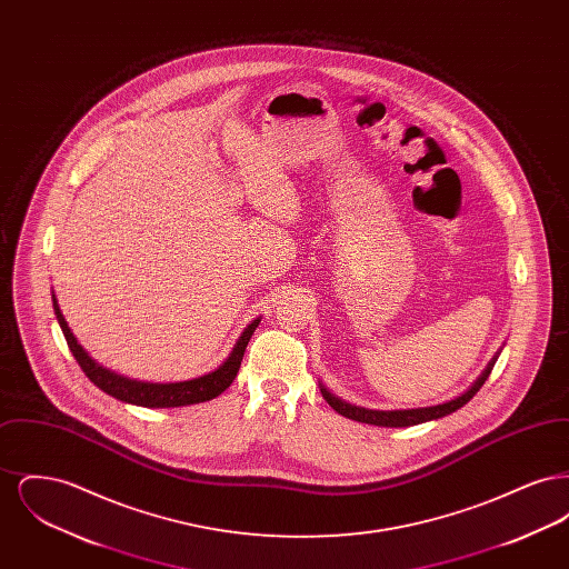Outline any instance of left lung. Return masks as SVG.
<instances>
[{
	"label": "left lung",
	"instance_id": "obj_1",
	"mask_svg": "<svg viewBox=\"0 0 569 569\" xmlns=\"http://www.w3.org/2000/svg\"><path fill=\"white\" fill-rule=\"evenodd\" d=\"M495 362H497V356L488 362L485 373L473 381V386H471L467 392H462L457 399H452V401H448V403H441V406L379 411V409H365V407L350 406V403L337 399L335 395H330L325 386H320V390H322V397H325L328 406L332 407L337 413H341V416H346V418H350V420H356V422L376 425V427H413V425H420V422H429V420L443 418V416L457 411L460 407L467 406V403L476 397V392L485 386V381H487L488 376H490Z\"/></svg>",
	"mask_w": 569,
	"mask_h": 569
}]
</instances>
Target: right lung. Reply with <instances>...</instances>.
<instances>
[{
  "label": "right lung",
  "instance_id": "obj_1",
  "mask_svg": "<svg viewBox=\"0 0 569 569\" xmlns=\"http://www.w3.org/2000/svg\"><path fill=\"white\" fill-rule=\"evenodd\" d=\"M53 309L57 316V322L63 330V337L68 341V348L77 362L81 365L82 373L91 379L100 390H104L110 397L132 403L140 407H181L193 406V403H204L219 397L230 383L237 378L241 360H243L244 348L256 330L260 320H253L251 325L244 328L241 339L237 341L234 350L228 356V360L216 369L213 373H207L202 378L190 379V381H177V383H149V381H136V379L121 378L112 373L109 369L100 367L96 360L89 358L84 352L72 330L68 328V322L57 305V298L53 295Z\"/></svg>",
  "mask_w": 569,
  "mask_h": 569
}]
</instances>
